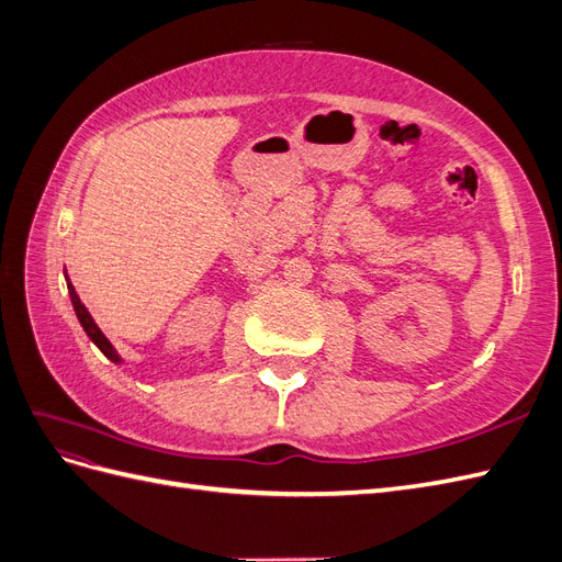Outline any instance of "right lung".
Segmentation results:
<instances>
[{
    "label": "right lung",
    "mask_w": 562,
    "mask_h": 562,
    "mask_svg": "<svg viewBox=\"0 0 562 562\" xmlns=\"http://www.w3.org/2000/svg\"><path fill=\"white\" fill-rule=\"evenodd\" d=\"M67 291H70V297H72V307H75V312H77V318H79V323H81V328L87 330V335L93 339V342L98 345V349L103 351L110 361H114V363H119V356H116V351H114V347L110 345V339L103 335V330H100L98 326H95V321L91 318V314L87 312V307H83L81 304V300H79V295L75 293V288H72V283H67Z\"/></svg>",
    "instance_id": "add662e5"
}]
</instances>
